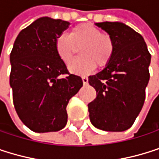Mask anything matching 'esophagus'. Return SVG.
<instances>
[{
  "label": "esophagus",
  "mask_w": 159,
  "mask_h": 159,
  "mask_svg": "<svg viewBox=\"0 0 159 159\" xmlns=\"http://www.w3.org/2000/svg\"><path fill=\"white\" fill-rule=\"evenodd\" d=\"M82 81H83L84 85H87V84L89 83V78H88L87 76H83V77H82Z\"/></svg>",
  "instance_id": "1"
}]
</instances>
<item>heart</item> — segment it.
<instances>
[{
    "label": "heart",
    "mask_w": 159,
    "mask_h": 159,
    "mask_svg": "<svg viewBox=\"0 0 159 159\" xmlns=\"http://www.w3.org/2000/svg\"><path fill=\"white\" fill-rule=\"evenodd\" d=\"M56 51L64 63H69L78 48H81V57L74 59L69 65V70L76 74H89L98 65L106 67L115 52L112 37L90 23L75 26L70 35L59 34L56 38Z\"/></svg>",
    "instance_id": "1"
}]
</instances>
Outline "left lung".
I'll use <instances>...</instances> for the list:
<instances>
[{
	"instance_id": "8db88e82",
	"label": "left lung",
	"mask_w": 159,
	"mask_h": 159,
	"mask_svg": "<svg viewBox=\"0 0 159 159\" xmlns=\"http://www.w3.org/2000/svg\"><path fill=\"white\" fill-rule=\"evenodd\" d=\"M95 25L113 39L115 52L110 63L89 77L96 89V99L89 104L94 127L105 131L129 129L139 116L149 82L151 55L143 36L122 22Z\"/></svg>"
}]
</instances>
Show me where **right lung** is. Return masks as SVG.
Masks as SVG:
<instances>
[{
  "label": "right lung",
  "instance_id": "1",
  "mask_svg": "<svg viewBox=\"0 0 159 159\" xmlns=\"http://www.w3.org/2000/svg\"><path fill=\"white\" fill-rule=\"evenodd\" d=\"M69 25L61 19L40 17L19 32L10 54L15 109L34 132L62 129L67 124V104L83 86L81 77L68 72L56 51V38Z\"/></svg>",
  "mask_w": 159,
  "mask_h": 159
}]
</instances>
